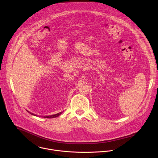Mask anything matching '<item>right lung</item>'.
Returning a JSON list of instances; mask_svg holds the SVG:
<instances>
[{"label":"right lung","mask_w":158,"mask_h":158,"mask_svg":"<svg viewBox=\"0 0 158 158\" xmlns=\"http://www.w3.org/2000/svg\"><path fill=\"white\" fill-rule=\"evenodd\" d=\"M29 112V111H28ZM29 113H31L32 115H34V116H35L34 114L33 113H31V112H29ZM62 114V112H59V113L58 114H54V115H52V116H44V118H56V117H58L60 114Z\"/></svg>","instance_id":"1"}]
</instances>
